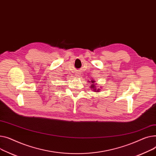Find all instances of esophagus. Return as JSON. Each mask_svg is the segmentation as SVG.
I'll return each instance as SVG.
<instances>
[{
  "instance_id": "esophagus-1",
  "label": "esophagus",
  "mask_w": 156,
  "mask_h": 156,
  "mask_svg": "<svg viewBox=\"0 0 156 156\" xmlns=\"http://www.w3.org/2000/svg\"><path fill=\"white\" fill-rule=\"evenodd\" d=\"M77 77H80V74H77Z\"/></svg>"
}]
</instances>
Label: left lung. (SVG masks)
Returning a JSON list of instances; mask_svg holds the SVG:
<instances>
[{
    "label": "left lung",
    "instance_id": "1",
    "mask_svg": "<svg viewBox=\"0 0 156 156\" xmlns=\"http://www.w3.org/2000/svg\"><path fill=\"white\" fill-rule=\"evenodd\" d=\"M95 82L96 81H94V80H92L90 81V82H89V83H90V89H93V90H94V91H99V90H100V89H96V84H94L95 83Z\"/></svg>",
    "mask_w": 156,
    "mask_h": 156
}]
</instances>
